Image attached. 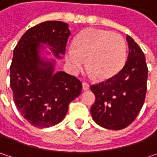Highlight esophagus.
<instances>
[{
  "label": "esophagus",
  "instance_id": "esophagus-1",
  "mask_svg": "<svg viewBox=\"0 0 157 157\" xmlns=\"http://www.w3.org/2000/svg\"><path fill=\"white\" fill-rule=\"evenodd\" d=\"M82 90L83 91H87V90H89V88H90V85H89V83H87V82H82Z\"/></svg>",
  "mask_w": 157,
  "mask_h": 157
}]
</instances>
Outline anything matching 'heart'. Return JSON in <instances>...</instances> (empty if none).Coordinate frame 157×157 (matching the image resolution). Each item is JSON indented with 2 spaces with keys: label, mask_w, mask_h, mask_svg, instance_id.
Wrapping results in <instances>:
<instances>
[{
  "label": "heart",
  "mask_w": 157,
  "mask_h": 157,
  "mask_svg": "<svg viewBox=\"0 0 157 157\" xmlns=\"http://www.w3.org/2000/svg\"><path fill=\"white\" fill-rule=\"evenodd\" d=\"M66 60L74 72L81 71L87 61L89 72L98 80L115 76L126 62V44L123 36L100 29L82 32L66 52Z\"/></svg>",
  "instance_id": "heart-1"
}]
</instances>
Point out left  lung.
Here are the masks:
<instances>
[{
	"label": "left lung",
	"instance_id": "obj_1",
	"mask_svg": "<svg viewBox=\"0 0 157 157\" xmlns=\"http://www.w3.org/2000/svg\"><path fill=\"white\" fill-rule=\"evenodd\" d=\"M129 53L123 69L113 78L90 86L95 95L91 107L93 119L100 126L121 130L127 127L143 107L147 89L148 68L144 54L129 35Z\"/></svg>",
	"mask_w": 157,
	"mask_h": 157
}]
</instances>
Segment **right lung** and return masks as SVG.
<instances>
[{"label": "right lung", "instance_id": "right-lung-1", "mask_svg": "<svg viewBox=\"0 0 157 157\" xmlns=\"http://www.w3.org/2000/svg\"><path fill=\"white\" fill-rule=\"evenodd\" d=\"M70 34L66 22H41L27 30L13 50L10 67L13 101L24 119L35 127L59 124L69 104L81 94L78 79L64 72L53 73V63L43 62L38 55L41 43L52 46L57 57L63 54Z\"/></svg>", "mask_w": 157, "mask_h": 157}]
</instances>
